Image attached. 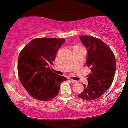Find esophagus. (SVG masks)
Here are the masks:
<instances>
[{
  "instance_id": "34e87169",
  "label": "esophagus",
  "mask_w": 128,
  "mask_h": 128,
  "mask_svg": "<svg viewBox=\"0 0 128 128\" xmlns=\"http://www.w3.org/2000/svg\"><path fill=\"white\" fill-rule=\"evenodd\" d=\"M70 80H71V82H72V83H74V84L77 83V82H78L77 80H72V79H71Z\"/></svg>"
}]
</instances>
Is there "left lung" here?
Segmentation results:
<instances>
[{
    "label": "left lung",
    "mask_w": 128,
    "mask_h": 128,
    "mask_svg": "<svg viewBox=\"0 0 128 128\" xmlns=\"http://www.w3.org/2000/svg\"><path fill=\"white\" fill-rule=\"evenodd\" d=\"M80 39L88 49L86 65L92 72L88 75V84L78 95L85 101H92L102 96L113 83L116 70L113 52L101 39L83 35Z\"/></svg>",
    "instance_id": "8db88e82"
}]
</instances>
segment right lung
Here are the masks:
<instances>
[{
    "label": "right lung",
    "mask_w": 128,
    "mask_h": 128,
    "mask_svg": "<svg viewBox=\"0 0 128 128\" xmlns=\"http://www.w3.org/2000/svg\"><path fill=\"white\" fill-rule=\"evenodd\" d=\"M64 39L39 38L33 39L21 51L18 58L19 80L31 97L42 101L55 98L60 84L67 80L50 69Z\"/></svg>",
    "instance_id": "right-lung-1"
}]
</instances>
